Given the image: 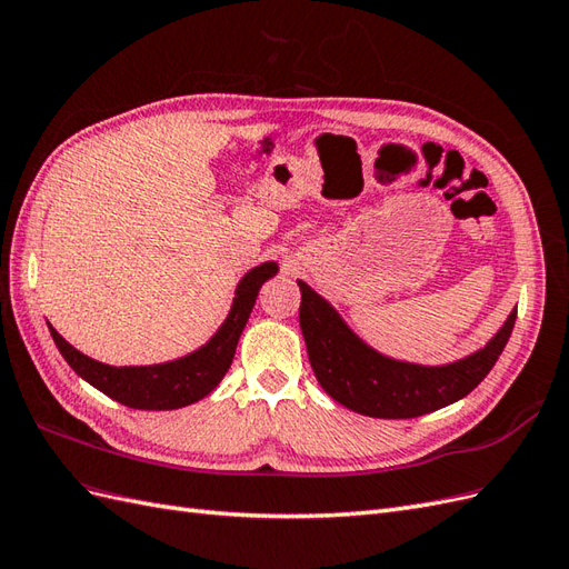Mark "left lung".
<instances>
[{
    "instance_id": "1",
    "label": "left lung",
    "mask_w": 569,
    "mask_h": 569,
    "mask_svg": "<svg viewBox=\"0 0 569 569\" xmlns=\"http://www.w3.org/2000/svg\"><path fill=\"white\" fill-rule=\"evenodd\" d=\"M299 322L320 387L349 410L385 420L418 418L468 396L496 366L518 318L512 311L487 347L468 358L449 366H416L377 353L311 287L299 280Z\"/></svg>"
}]
</instances>
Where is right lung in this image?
<instances>
[{"label":"right lung","mask_w":569,"mask_h":569,"mask_svg":"<svg viewBox=\"0 0 569 569\" xmlns=\"http://www.w3.org/2000/svg\"><path fill=\"white\" fill-rule=\"evenodd\" d=\"M278 272V263H261L249 270L237 284L234 301L228 320L218 327V332L203 347L184 358L170 360L161 366L140 368H113L73 349L54 327L49 325L51 339L84 382H90L113 401L137 410H176L209 396L232 366L237 341L242 337L244 325L251 316L258 289Z\"/></svg>","instance_id":"add662e5"}]
</instances>
